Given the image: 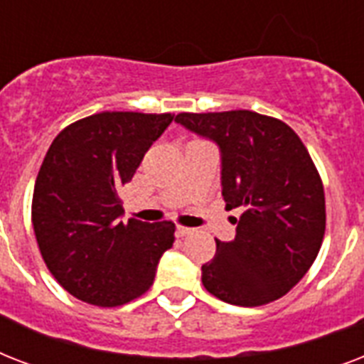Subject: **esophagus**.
<instances>
[{
  "label": "esophagus",
  "instance_id": "obj_1",
  "mask_svg": "<svg viewBox=\"0 0 364 364\" xmlns=\"http://www.w3.org/2000/svg\"><path fill=\"white\" fill-rule=\"evenodd\" d=\"M191 232H193V230H191V228H187V227H179V225L176 227L177 238H183V236H187V234H191Z\"/></svg>",
  "mask_w": 364,
  "mask_h": 364
}]
</instances>
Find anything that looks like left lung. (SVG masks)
<instances>
[{
	"label": "left lung",
	"mask_w": 364,
	"mask_h": 364,
	"mask_svg": "<svg viewBox=\"0 0 364 364\" xmlns=\"http://www.w3.org/2000/svg\"><path fill=\"white\" fill-rule=\"evenodd\" d=\"M177 124L221 153L223 198L236 238L217 240L202 283L234 306H260L289 293L314 264L325 234L321 177L285 122L255 111L179 113Z\"/></svg>",
	"instance_id": "left-lung-1"
}]
</instances>
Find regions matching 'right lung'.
<instances>
[{"label":"right lung","mask_w":364,"mask_h":364,"mask_svg":"<svg viewBox=\"0 0 364 364\" xmlns=\"http://www.w3.org/2000/svg\"><path fill=\"white\" fill-rule=\"evenodd\" d=\"M173 115L105 111L54 137L37 173L31 223L45 264L75 299L121 306L154 282L173 223L122 221L119 191Z\"/></svg>","instance_id":"obj_1"}]
</instances>
